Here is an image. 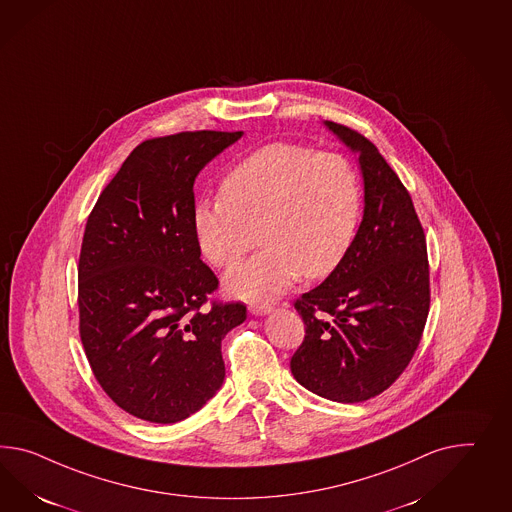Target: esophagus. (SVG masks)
<instances>
[{
    "instance_id": "esophagus-1",
    "label": "esophagus",
    "mask_w": 512,
    "mask_h": 512,
    "mask_svg": "<svg viewBox=\"0 0 512 512\" xmlns=\"http://www.w3.org/2000/svg\"><path fill=\"white\" fill-rule=\"evenodd\" d=\"M271 310H273V306L267 304V302H254V304H250V312L254 315L271 314Z\"/></svg>"
}]
</instances>
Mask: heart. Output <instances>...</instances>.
<instances>
[{"label":"heart","instance_id":"1","mask_svg":"<svg viewBox=\"0 0 512 512\" xmlns=\"http://www.w3.org/2000/svg\"><path fill=\"white\" fill-rule=\"evenodd\" d=\"M362 187L341 154L275 143L241 159L224 176L221 198L198 202L193 228L215 267L236 265L254 243L263 250L232 269L224 284L247 301H271L302 275H332L353 247Z\"/></svg>","mask_w":512,"mask_h":512}]
</instances>
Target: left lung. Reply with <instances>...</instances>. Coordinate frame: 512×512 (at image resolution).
Masks as SVG:
<instances>
[{
  "mask_svg": "<svg viewBox=\"0 0 512 512\" xmlns=\"http://www.w3.org/2000/svg\"><path fill=\"white\" fill-rule=\"evenodd\" d=\"M327 126L360 154L366 208L347 258L293 302L306 328L289 367L314 394L362 403L388 390L420 345L431 306L427 241L377 146L343 124Z\"/></svg>",
  "mask_w": 512,
  "mask_h": 512,
  "instance_id": "obj_1",
  "label": "left lung"
}]
</instances>
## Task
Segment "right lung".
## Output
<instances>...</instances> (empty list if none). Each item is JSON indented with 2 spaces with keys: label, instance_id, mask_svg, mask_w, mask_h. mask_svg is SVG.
<instances>
[{
  "label": "right lung",
  "instance_id": "1",
  "mask_svg": "<svg viewBox=\"0 0 512 512\" xmlns=\"http://www.w3.org/2000/svg\"><path fill=\"white\" fill-rule=\"evenodd\" d=\"M243 132H180L135 146L85 224L79 338L107 397L139 420L176 423L224 380L221 341L247 317L211 299L193 210L202 167Z\"/></svg>",
  "mask_w": 512,
  "mask_h": 512
}]
</instances>
